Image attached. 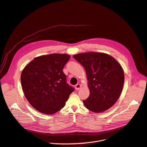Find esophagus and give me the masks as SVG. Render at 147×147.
<instances>
[{
    "instance_id": "esophagus-1",
    "label": "esophagus",
    "mask_w": 147,
    "mask_h": 147,
    "mask_svg": "<svg viewBox=\"0 0 147 147\" xmlns=\"http://www.w3.org/2000/svg\"><path fill=\"white\" fill-rule=\"evenodd\" d=\"M81 88V84H77L76 86H75V88L77 90H78L80 89Z\"/></svg>"
}]
</instances>
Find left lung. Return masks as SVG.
I'll use <instances>...</instances> for the list:
<instances>
[{
	"instance_id": "1",
	"label": "left lung",
	"mask_w": 147,
	"mask_h": 147,
	"mask_svg": "<svg viewBox=\"0 0 147 147\" xmlns=\"http://www.w3.org/2000/svg\"><path fill=\"white\" fill-rule=\"evenodd\" d=\"M73 57L85 69L90 96L83 103L94 113L109 109L122 92L124 73L121 65L112 56L102 53H80Z\"/></svg>"
}]
</instances>
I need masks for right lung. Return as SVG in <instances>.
<instances>
[{"mask_svg":"<svg viewBox=\"0 0 147 147\" xmlns=\"http://www.w3.org/2000/svg\"><path fill=\"white\" fill-rule=\"evenodd\" d=\"M70 58L67 54L55 53L37 57L25 66L20 77L23 91L36 110L50 115L64 107L74 91L63 71Z\"/></svg>","mask_w":147,"mask_h":147,"instance_id":"1","label":"right lung"}]
</instances>
